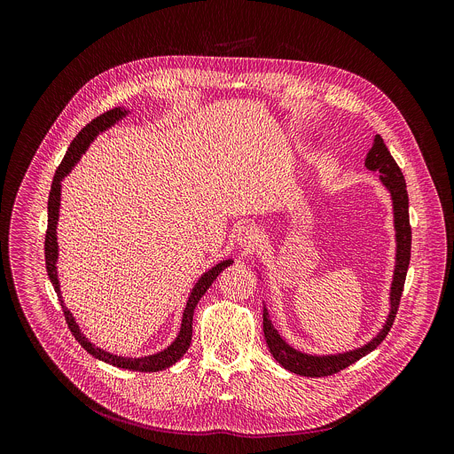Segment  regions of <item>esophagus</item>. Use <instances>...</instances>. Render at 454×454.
Here are the masks:
<instances>
[{"mask_svg": "<svg viewBox=\"0 0 454 454\" xmlns=\"http://www.w3.org/2000/svg\"><path fill=\"white\" fill-rule=\"evenodd\" d=\"M235 239H237V242H239L240 246H244V247H247V249H253V247L258 244V240H261V235H258V230H256L254 226L244 224V226H240V228L237 230Z\"/></svg>", "mask_w": 454, "mask_h": 454, "instance_id": "34e87169", "label": "esophagus"}]
</instances>
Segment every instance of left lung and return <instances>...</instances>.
Wrapping results in <instances>:
<instances>
[{
  "label": "left lung",
  "mask_w": 454,
  "mask_h": 454,
  "mask_svg": "<svg viewBox=\"0 0 454 454\" xmlns=\"http://www.w3.org/2000/svg\"><path fill=\"white\" fill-rule=\"evenodd\" d=\"M368 170H377L380 172V181L382 184L390 190L392 193V201H394V219H395V237H397V258H395V271H394V282H392V293H390V301L392 309L390 314H387V319L384 323V327L380 333L364 347L345 352V354H336V356H309L294 350L289 347L280 334L275 331L271 325V319L268 314V309H264V336L270 352L273 357L289 372L303 375V377H327L333 373L341 372L343 368L350 366L352 363L359 361L372 350H375L382 340L390 333L395 314L401 303L404 282H406V273L410 266V256H411V226H410V200H408V190H406V181L404 176L394 160V156L387 151L384 145L382 138L377 135L373 138V145L366 154L364 161Z\"/></svg>",
  "instance_id": "8db88e82"
}]
</instances>
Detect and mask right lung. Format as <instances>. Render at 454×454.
<instances>
[{
  "label": "right lung",
  "mask_w": 454,
  "mask_h": 454,
  "mask_svg": "<svg viewBox=\"0 0 454 454\" xmlns=\"http://www.w3.org/2000/svg\"><path fill=\"white\" fill-rule=\"evenodd\" d=\"M127 111L114 107L106 111L104 114L93 118L86 127L81 129V133L75 137V140L70 144L67 154H64L60 165L55 170L53 181H51V188H50V196H48V228H46V235H44V261H46V271L50 277V282L59 296L64 317H67L68 329L72 331V334L75 336V340L81 343V347L90 352L93 357L109 363L113 366L118 368H125V370H133V372H160L165 370L168 366H172L174 363H177V359L183 357V354L188 350L190 341H192V319H193V309H196L198 301L203 298V294L208 291V287L214 284V280L233 262V261H223L219 262L215 268H212L210 271H207L200 282L196 284V287L192 289L190 298L186 301L184 312H183V321H181V331L176 338V341L165 348L163 352H158L154 356H147V357H120V356H113L109 352H104L102 348L95 347L93 343L88 341V338L81 333L79 325L75 323L72 312L64 305L62 298H60V289H59V280H57V235H55V228H57V219H59V205H60V181L64 179V176L70 174V170L75 167V163L81 160L82 153L88 149L90 142H93V138L106 131L107 127H111L113 123H116L121 116H125Z\"/></svg>",
  "instance_id": "right-lung-1"
}]
</instances>
